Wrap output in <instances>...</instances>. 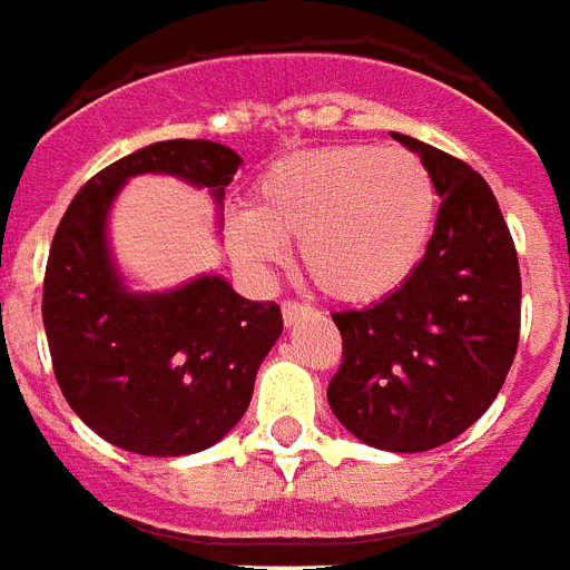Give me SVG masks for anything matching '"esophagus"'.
Masks as SVG:
<instances>
[{
    "mask_svg": "<svg viewBox=\"0 0 570 570\" xmlns=\"http://www.w3.org/2000/svg\"><path fill=\"white\" fill-rule=\"evenodd\" d=\"M281 313H284L286 327H293L301 316H307L309 307L307 304H301V301H284V304H281Z\"/></svg>",
    "mask_w": 570,
    "mask_h": 570,
    "instance_id": "obj_1",
    "label": "esophagus"
}]
</instances>
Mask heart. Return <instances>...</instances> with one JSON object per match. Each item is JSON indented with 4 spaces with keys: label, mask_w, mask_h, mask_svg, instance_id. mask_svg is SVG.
<instances>
[{
    "label": "heart",
    "mask_w": 570,
    "mask_h": 570,
    "mask_svg": "<svg viewBox=\"0 0 570 570\" xmlns=\"http://www.w3.org/2000/svg\"><path fill=\"white\" fill-rule=\"evenodd\" d=\"M436 222V187L419 157L377 146H325L272 164L248 210L228 219L230 257L252 272L301 266L345 304L390 298L419 269Z\"/></svg>",
    "instance_id": "b5f03b06"
}]
</instances>
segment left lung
<instances>
[{
  "instance_id": "1",
  "label": "left lung",
  "mask_w": 570,
  "mask_h": 570,
  "mask_svg": "<svg viewBox=\"0 0 570 570\" xmlns=\"http://www.w3.org/2000/svg\"><path fill=\"white\" fill-rule=\"evenodd\" d=\"M442 198L419 269L365 309L333 313L342 365L327 404L360 442L419 453L492 406L518 351L521 272L498 198L469 164L392 131Z\"/></svg>"
}]
</instances>
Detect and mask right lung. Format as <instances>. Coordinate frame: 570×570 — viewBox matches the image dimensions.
Returning a JSON list of instances; mask_svg holds the SVG:
<instances>
[{
  "instance_id": "obj_1",
  "label": "right lung",
  "mask_w": 570,
  "mask_h": 570,
  "mask_svg": "<svg viewBox=\"0 0 570 570\" xmlns=\"http://www.w3.org/2000/svg\"><path fill=\"white\" fill-rule=\"evenodd\" d=\"M243 157L213 140H164L78 189L55 230L43 327L67 404L105 442L140 456L216 445L252 404L257 368L284 331L275 301H248L222 275L137 293L108 239L110 207L137 175L207 187L216 207Z\"/></svg>"
}]
</instances>
